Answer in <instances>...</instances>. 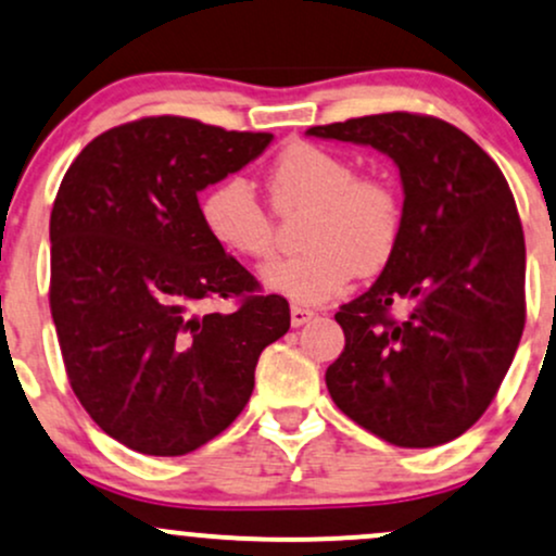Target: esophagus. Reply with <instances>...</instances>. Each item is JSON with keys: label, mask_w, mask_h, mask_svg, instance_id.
<instances>
[{"label": "esophagus", "mask_w": 556, "mask_h": 556, "mask_svg": "<svg viewBox=\"0 0 556 556\" xmlns=\"http://www.w3.org/2000/svg\"><path fill=\"white\" fill-rule=\"evenodd\" d=\"M312 317H315V309L299 307V304H294V307H291V326H294V328L304 326V323H309Z\"/></svg>", "instance_id": "obj_1"}]
</instances>
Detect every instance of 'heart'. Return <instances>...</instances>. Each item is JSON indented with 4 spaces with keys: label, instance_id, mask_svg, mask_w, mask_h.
<instances>
[{
    "label": "heart",
    "instance_id": "heart-1",
    "mask_svg": "<svg viewBox=\"0 0 556 556\" xmlns=\"http://www.w3.org/2000/svg\"><path fill=\"white\" fill-rule=\"evenodd\" d=\"M273 207H309L302 244L307 252L273 262L262 283L299 304H320L354 276L389 265L402 236V199L389 180L357 176L344 154L296 141L267 173ZM210 239L236 257L265 262L276 252V217L241 176L217 180L199 202Z\"/></svg>",
    "mask_w": 556,
    "mask_h": 556
}]
</instances>
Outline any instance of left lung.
Instances as JSON below:
<instances>
[{
	"mask_svg": "<svg viewBox=\"0 0 556 556\" xmlns=\"http://www.w3.org/2000/svg\"><path fill=\"white\" fill-rule=\"evenodd\" d=\"M309 136L367 143L402 176V236L365 294L341 304L336 407L404 448L446 444L494 402L526 328V239L498 165L452 123L352 117ZM404 303L408 315L396 318Z\"/></svg>",
	"mask_w": 556,
	"mask_h": 556,
	"instance_id": "8db88e82",
	"label": "left lung"
}]
</instances>
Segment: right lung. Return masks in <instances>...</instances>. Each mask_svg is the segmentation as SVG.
I'll list each match as a JSON object with an SVG mask.
<instances>
[{
	"label": "right lung",
	"mask_w": 556,
	"mask_h": 556,
	"mask_svg": "<svg viewBox=\"0 0 556 556\" xmlns=\"http://www.w3.org/2000/svg\"><path fill=\"white\" fill-rule=\"evenodd\" d=\"M270 141L141 117L86 143L62 178L49 220L62 359L91 420L134 452L180 457L223 433L291 326L289 302L210 239L197 199ZM220 298L235 309H203Z\"/></svg>",
	"instance_id": "add662e5"
}]
</instances>
